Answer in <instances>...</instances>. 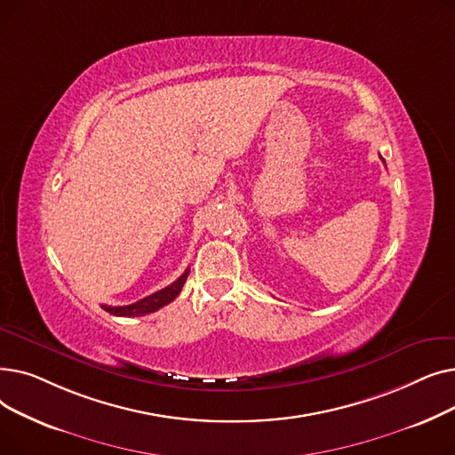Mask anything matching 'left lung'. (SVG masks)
Here are the masks:
<instances>
[{"instance_id": "1", "label": "left lung", "mask_w": 455, "mask_h": 455, "mask_svg": "<svg viewBox=\"0 0 455 455\" xmlns=\"http://www.w3.org/2000/svg\"><path fill=\"white\" fill-rule=\"evenodd\" d=\"M379 158H381V156H379Z\"/></svg>"}]
</instances>
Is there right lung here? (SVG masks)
Here are the masks:
<instances>
[{"instance_id":"obj_1","label":"right lung","mask_w":455,"mask_h":455,"mask_svg":"<svg viewBox=\"0 0 455 455\" xmlns=\"http://www.w3.org/2000/svg\"><path fill=\"white\" fill-rule=\"evenodd\" d=\"M189 275V269H186L173 283L167 285V288L141 299L134 304H127V306H107V304H101V307L105 309V312H108L110 315H117V317H140V315H148V314H153L156 312V309L164 307L165 304H170L172 300H175L182 290V285L186 282Z\"/></svg>"}]
</instances>
